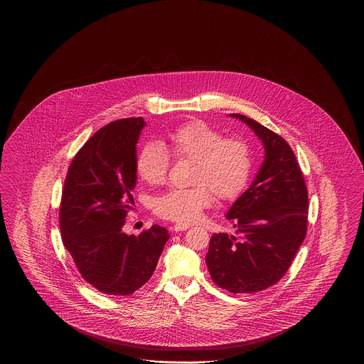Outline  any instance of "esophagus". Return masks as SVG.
Returning <instances> with one entry per match:
<instances>
[{"mask_svg": "<svg viewBox=\"0 0 364 364\" xmlns=\"http://www.w3.org/2000/svg\"><path fill=\"white\" fill-rule=\"evenodd\" d=\"M187 229H190V226L181 225V224H176V225L171 228V230L176 232V233H177V232H183V230H187Z\"/></svg>", "mask_w": 364, "mask_h": 364, "instance_id": "1", "label": "esophagus"}]
</instances>
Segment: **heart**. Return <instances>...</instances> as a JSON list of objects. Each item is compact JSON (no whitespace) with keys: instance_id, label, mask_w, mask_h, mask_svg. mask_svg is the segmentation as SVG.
<instances>
[{"instance_id":"obj_1","label":"heart","mask_w":364,"mask_h":364,"mask_svg":"<svg viewBox=\"0 0 364 364\" xmlns=\"http://www.w3.org/2000/svg\"><path fill=\"white\" fill-rule=\"evenodd\" d=\"M168 149L159 141L144 143L136 156V173L150 186L166 180L176 159H193L190 188H172L153 199L159 218L177 224L198 221L213 202L236 200L247 190L254 172V151L242 138L225 135L202 120L184 122L168 135Z\"/></svg>"}]
</instances>
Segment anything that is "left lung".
<instances>
[{
  "instance_id": "obj_1",
  "label": "left lung",
  "mask_w": 364,
  "mask_h": 364,
  "mask_svg": "<svg viewBox=\"0 0 364 364\" xmlns=\"http://www.w3.org/2000/svg\"><path fill=\"white\" fill-rule=\"evenodd\" d=\"M266 154L254 183L228 211L237 235L215 233L206 255L213 281L232 294H255L285 276L307 233L309 191L288 141L247 116Z\"/></svg>"
}]
</instances>
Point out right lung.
<instances>
[{
	"mask_svg": "<svg viewBox=\"0 0 364 364\" xmlns=\"http://www.w3.org/2000/svg\"><path fill=\"white\" fill-rule=\"evenodd\" d=\"M141 117L112 122L87 140L70 162L60 203L64 247L79 273L106 294L128 296L156 270L169 232L153 225L122 232L136 186V143Z\"/></svg>",
	"mask_w": 364,
	"mask_h": 364,
	"instance_id": "1",
	"label": "right lung"
}]
</instances>
